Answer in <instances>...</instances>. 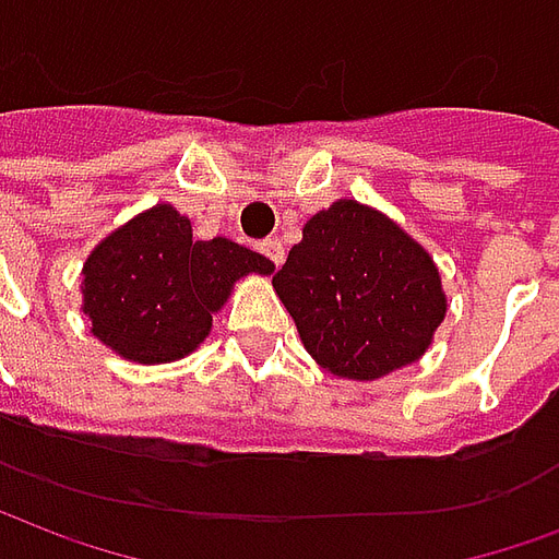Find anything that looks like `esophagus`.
<instances>
[{
	"label": "esophagus",
	"instance_id": "1",
	"mask_svg": "<svg viewBox=\"0 0 559 559\" xmlns=\"http://www.w3.org/2000/svg\"><path fill=\"white\" fill-rule=\"evenodd\" d=\"M260 254L269 257L275 266H281V263H284V242H281L278 236H269V239L260 242Z\"/></svg>",
	"mask_w": 559,
	"mask_h": 559
}]
</instances>
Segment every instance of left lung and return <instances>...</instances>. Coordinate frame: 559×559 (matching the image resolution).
I'll use <instances>...</instances> for the list:
<instances>
[{"instance_id": "obj_1", "label": "left lung", "mask_w": 559, "mask_h": 559, "mask_svg": "<svg viewBox=\"0 0 559 559\" xmlns=\"http://www.w3.org/2000/svg\"><path fill=\"white\" fill-rule=\"evenodd\" d=\"M272 287L311 359L359 383L419 362L449 308L433 257L347 197L308 218Z\"/></svg>"}]
</instances>
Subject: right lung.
<instances>
[{
  "label": "right lung",
  "mask_w": 559,
  "mask_h": 559,
  "mask_svg": "<svg viewBox=\"0 0 559 559\" xmlns=\"http://www.w3.org/2000/svg\"><path fill=\"white\" fill-rule=\"evenodd\" d=\"M272 272V260L224 236L194 239L191 221L155 203L92 248L80 311L116 356L167 365L206 341L236 281Z\"/></svg>",
  "instance_id": "add662e5"
}]
</instances>
